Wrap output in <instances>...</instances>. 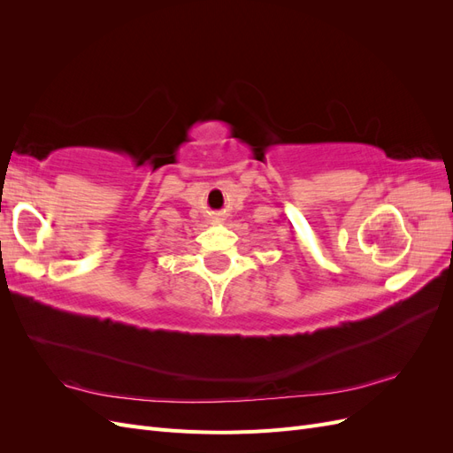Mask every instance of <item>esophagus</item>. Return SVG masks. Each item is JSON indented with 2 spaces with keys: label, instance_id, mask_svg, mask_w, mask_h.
Segmentation results:
<instances>
[{
  "label": "esophagus",
  "instance_id": "34e87169",
  "mask_svg": "<svg viewBox=\"0 0 453 453\" xmlns=\"http://www.w3.org/2000/svg\"><path fill=\"white\" fill-rule=\"evenodd\" d=\"M215 221H219V219H215Z\"/></svg>",
  "mask_w": 453,
  "mask_h": 453
}]
</instances>
